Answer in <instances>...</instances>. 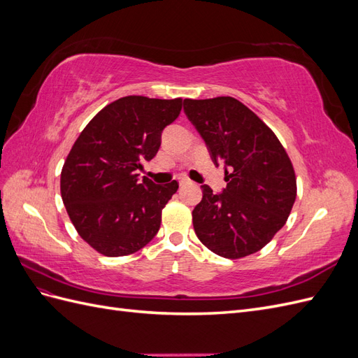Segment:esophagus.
I'll use <instances>...</instances> for the list:
<instances>
[{"label": "esophagus", "mask_w": 358, "mask_h": 358, "mask_svg": "<svg viewBox=\"0 0 358 358\" xmlns=\"http://www.w3.org/2000/svg\"><path fill=\"white\" fill-rule=\"evenodd\" d=\"M189 182H191V180H189L188 178H185V176H180V178H179V185H180V187H183V185H188Z\"/></svg>", "instance_id": "1"}]
</instances>
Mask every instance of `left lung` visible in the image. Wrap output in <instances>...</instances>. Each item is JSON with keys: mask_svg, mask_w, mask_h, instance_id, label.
<instances>
[{"mask_svg": "<svg viewBox=\"0 0 358 358\" xmlns=\"http://www.w3.org/2000/svg\"><path fill=\"white\" fill-rule=\"evenodd\" d=\"M183 110L227 182L220 194L201 185L203 199L192 210L197 237L225 258L259 251L285 225L296 201V175L284 146L233 96L187 99Z\"/></svg>", "mask_w": 358, "mask_h": 358, "instance_id": "obj_1", "label": "left lung"}]
</instances>
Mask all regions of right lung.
Segmentation results:
<instances>
[{
    "label": "right lung",
    "instance_id": "right-lung-1",
    "mask_svg": "<svg viewBox=\"0 0 358 358\" xmlns=\"http://www.w3.org/2000/svg\"><path fill=\"white\" fill-rule=\"evenodd\" d=\"M182 99L122 96L96 113L61 171V197L82 239L106 257L137 252L159 230L161 212L179 188L138 179L161 133L179 116Z\"/></svg>",
    "mask_w": 358,
    "mask_h": 358
}]
</instances>
